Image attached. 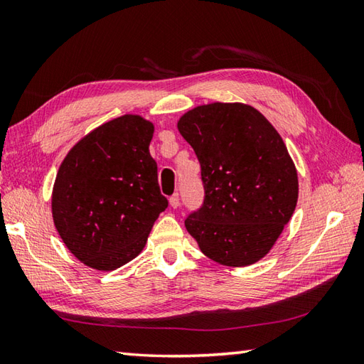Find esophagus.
<instances>
[{"label":"esophagus","instance_id":"obj_1","mask_svg":"<svg viewBox=\"0 0 364 364\" xmlns=\"http://www.w3.org/2000/svg\"><path fill=\"white\" fill-rule=\"evenodd\" d=\"M168 203H170V206H172L173 210H175V208L180 206V196H178V194H173L172 197L168 198Z\"/></svg>","mask_w":364,"mask_h":364}]
</instances>
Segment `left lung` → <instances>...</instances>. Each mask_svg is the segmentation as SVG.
<instances>
[{
    "instance_id": "1",
    "label": "left lung",
    "mask_w": 364,
    "mask_h": 364,
    "mask_svg": "<svg viewBox=\"0 0 364 364\" xmlns=\"http://www.w3.org/2000/svg\"><path fill=\"white\" fill-rule=\"evenodd\" d=\"M180 134L202 167L205 202L184 220L208 258L244 267L264 258L292 218L297 168L282 136L245 103H208L183 114Z\"/></svg>"
}]
</instances>
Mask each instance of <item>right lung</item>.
Returning a JSON list of instances; mask_svg holds the SVG:
<instances>
[{
	"label": "right lung",
	"mask_w": 364,
	"mask_h": 364,
	"mask_svg": "<svg viewBox=\"0 0 364 364\" xmlns=\"http://www.w3.org/2000/svg\"><path fill=\"white\" fill-rule=\"evenodd\" d=\"M153 133L150 120L125 114L82 136L60 162L53 222L87 267L109 272L134 259L167 208L149 150Z\"/></svg>",
	"instance_id": "1"
}]
</instances>
